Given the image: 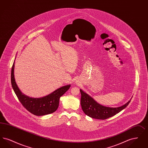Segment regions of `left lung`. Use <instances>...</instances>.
Instances as JSON below:
<instances>
[{"label": "left lung", "mask_w": 148, "mask_h": 148, "mask_svg": "<svg viewBox=\"0 0 148 148\" xmlns=\"http://www.w3.org/2000/svg\"><path fill=\"white\" fill-rule=\"evenodd\" d=\"M81 92L80 104L83 111L89 117L97 119L105 120L119 113L130 103L131 99L123 106L116 108L101 106L88 94L80 89Z\"/></svg>", "instance_id": "8db88e82"}]
</instances>
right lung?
<instances>
[{
    "instance_id": "1",
    "label": "right lung",
    "mask_w": 148,
    "mask_h": 148,
    "mask_svg": "<svg viewBox=\"0 0 148 148\" xmlns=\"http://www.w3.org/2000/svg\"><path fill=\"white\" fill-rule=\"evenodd\" d=\"M14 63L11 72V83L14 92L24 107L29 112L37 116H42L56 112L59 104L60 98L68 90L71 84L66 85L42 98H31L24 94L16 83L14 77Z\"/></svg>"
}]
</instances>
